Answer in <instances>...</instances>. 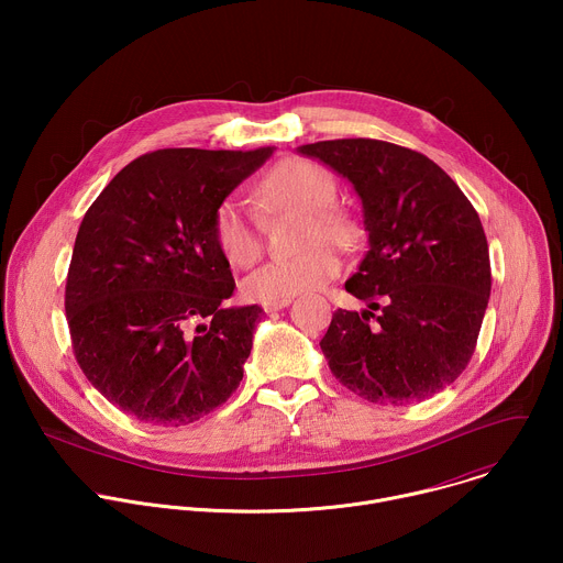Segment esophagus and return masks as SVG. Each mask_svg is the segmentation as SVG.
Listing matches in <instances>:
<instances>
[{"label":"esophagus","instance_id":"obj_1","mask_svg":"<svg viewBox=\"0 0 563 563\" xmlns=\"http://www.w3.org/2000/svg\"><path fill=\"white\" fill-rule=\"evenodd\" d=\"M291 302V298H283V300H272V302H263V309L269 313V311H280L285 309L287 305Z\"/></svg>","mask_w":563,"mask_h":563}]
</instances>
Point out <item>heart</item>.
Listing matches in <instances>:
<instances>
[{
    "instance_id": "b5f03b06",
    "label": "heart",
    "mask_w": 563,
    "mask_h": 563,
    "mask_svg": "<svg viewBox=\"0 0 563 563\" xmlns=\"http://www.w3.org/2000/svg\"><path fill=\"white\" fill-rule=\"evenodd\" d=\"M256 196L267 211H298L305 216L298 235V245L305 250L258 267L245 278L243 294L250 300L272 302L316 291L334 280L341 272L334 245L350 250L358 240L356 222L334 207V178L309 159L289 157L261 180ZM211 233L218 252L231 267L245 269L263 252L258 213L238 196H227L216 207Z\"/></svg>"
}]
</instances>
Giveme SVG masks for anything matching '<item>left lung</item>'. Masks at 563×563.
Here are the masks:
<instances>
[{
  "label": "left lung",
  "mask_w": 563,
  "mask_h": 563,
  "mask_svg": "<svg viewBox=\"0 0 563 563\" xmlns=\"http://www.w3.org/2000/svg\"><path fill=\"white\" fill-rule=\"evenodd\" d=\"M298 151L354 185L369 235V252L345 283L367 309H336L320 341L332 374L383 406L441 391L467 367L490 298V254L478 213L419 151L372 137Z\"/></svg>",
  "instance_id": "obj_1"
}]
</instances>
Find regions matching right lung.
I'll use <instances>...</instances> for the list:
<instances>
[{"label": "right lung", "mask_w": 563, "mask_h": 563, "mask_svg": "<svg viewBox=\"0 0 563 563\" xmlns=\"http://www.w3.org/2000/svg\"><path fill=\"white\" fill-rule=\"evenodd\" d=\"M272 151L144 153L79 224L64 294L73 354L137 421L189 426L243 380L263 309L222 305L235 283L211 220Z\"/></svg>", "instance_id": "1"}]
</instances>
